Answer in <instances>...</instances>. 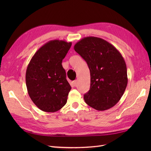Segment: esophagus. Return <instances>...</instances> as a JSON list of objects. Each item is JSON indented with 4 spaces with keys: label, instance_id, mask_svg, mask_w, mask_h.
Wrapping results in <instances>:
<instances>
[{
    "label": "esophagus",
    "instance_id": "obj_1",
    "mask_svg": "<svg viewBox=\"0 0 151 151\" xmlns=\"http://www.w3.org/2000/svg\"><path fill=\"white\" fill-rule=\"evenodd\" d=\"M77 81L76 80V81H74L72 82V84L74 85V86H76L77 85Z\"/></svg>",
    "mask_w": 151,
    "mask_h": 151
}]
</instances>
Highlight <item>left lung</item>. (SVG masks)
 Wrapping results in <instances>:
<instances>
[{
    "label": "left lung",
    "instance_id": "obj_1",
    "mask_svg": "<svg viewBox=\"0 0 151 151\" xmlns=\"http://www.w3.org/2000/svg\"><path fill=\"white\" fill-rule=\"evenodd\" d=\"M74 48L88 63L91 86L85 102L98 111L106 110L120 101L128 83L126 63L120 52L102 38L88 36Z\"/></svg>",
    "mask_w": 151,
    "mask_h": 151
}]
</instances>
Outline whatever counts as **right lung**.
<instances>
[{"label": "right lung", "instance_id": "1", "mask_svg": "<svg viewBox=\"0 0 151 151\" xmlns=\"http://www.w3.org/2000/svg\"><path fill=\"white\" fill-rule=\"evenodd\" d=\"M71 45V42L65 40L49 41L37 50L27 67L28 94L43 111H57L67 103L71 86L62 63Z\"/></svg>", "mask_w": 151, "mask_h": 151}]
</instances>
